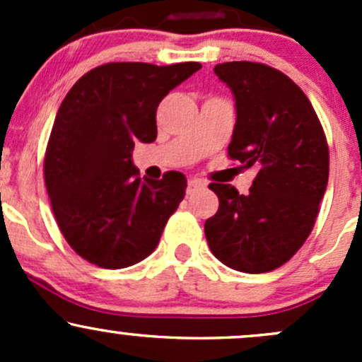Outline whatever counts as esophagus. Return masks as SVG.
<instances>
[{
  "label": "esophagus",
  "mask_w": 362,
  "mask_h": 362,
  "mask_svg": "<svg viewBox=\"0 0 362 362\" xmlns=\"http://www.w3.org/2000/svg\"><path fill=\"white\" fill-rule=\"evenodd\" d=\"M204 187V182L199 180V178H189L187 182V194H194L196 191Z\"/></svg>",
  "instance_id": "esophagus-1"
}]
</instances>
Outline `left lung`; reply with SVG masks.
Listing matches in <instances>:
<instances>
[{
	"label": "left lung",
	"instance_id": "1",
	"mask_svg": "<svg viewBox=\"0 0 362 362\" xmlns=\"http://www.w3.org/2000/svg\"><path fill=\"white\" fill-rule=\"evenodd\" d=\"M235 98L228 154L257 168L249 194L210 184L218 210L204 222L211 254L233 269L266 273L299 250L315 224L329 177V151L312 103L282 71L233 61L214 68Z\"/></svg>",
	"mask_w": 362,
	"mask_h": 362
}]
</instances>
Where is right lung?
<instances>
[{"label": "right lung", "mask_w": 362, "mask_h": 362, "mask_svg": "<svg viewBox=\"0 0 362 362\" xmlns=\"http://www.w3.org/2000/svg\"><path fill=\"white\" fill-rule=\"evenodd\" d=\"M199 68L108 63L86 73L61 103L43 164L45 185L61 233L86 261L127 268L158 247L187 178L168 171L141 182L133 148L156 140L160 100Z\"/></svg>", "instance_id": "add662e5"}]
</instances>
